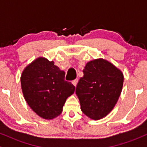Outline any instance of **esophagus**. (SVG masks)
Returning a JSON list of instances; mask_svg holds the SVG:
<instances>
[{
    "label": "esophagus",
    "instance_id": "esophagus-1",
    "mask_svg": "<svg viewBox=\"0 0 147 147\" xmlns=\"http://www.w3.org/2000/svg\"><path fill=\"white\" fill-rule=\"evenodd\" d=\"M77 83H78V79H74V80L72 81V84H73V85L75 86H77Z\"/></svg>",
    "mask_w": 147,
    "mask_h": 147
}]
</instances>
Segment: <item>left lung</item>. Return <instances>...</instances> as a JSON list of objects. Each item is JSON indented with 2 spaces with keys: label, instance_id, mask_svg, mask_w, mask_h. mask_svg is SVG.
I'll use <instances>...</instances> for the list:
<instances>
[{
  "label": "left lung",
  "instance_id": "left-lung-1",
  "mask_svg": "<svg viewBox=\"0 0 147 147\" xmlns=\"http://www.w3.org/2000/svg\"><path fill=\"white\" fill-rule=\"evenodd\" d=\"M83 72L75 91L81 110L91 119H99L107 115L117 103L122 92L123 74L102 59L88 62Z\"/></svg>",
  "mask_w": 147,
  "mask_h": 147
}]
</instances>
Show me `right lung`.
<instances>
[{
    "label": "right lung",
    "mask_w": 147,
    "mask_h": 147,
    "mask_svg": "<svg viewBox=\"0 0 147 147\" xmlns=\"http://www.w3.org/2000/svg\"><path fill=\"white\" fill-rule=\"evenodd\" d=\"M25 101L38 116L46 119L56 117L63 111L69 96L75 92L65 72L45 58L37 59L25 68L21 77Z\"/></svg>",
    "instance_id": "obj_1"
}]
</instances>
